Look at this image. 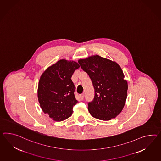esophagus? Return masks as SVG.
<instances>
[{"instance_id": "34e87169", "label": "esophagus", "mask_w": 161, "mask_h": 161, "mask_svg": "<svg viewBox=\"0 0 161 161\" xmlns=\"http://www.w3.org/2000/svg\"><path fill=\"white\" fill-rule=\"evenodd\" d=\"M83 97H84V95L83 94H80L79 95V99L80 100H83Z\"/></svg>"}]
</instances>
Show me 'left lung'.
Wrapping results in <instances>:
<instances>
[{"label":"left lung","instance_id":"left-lung-1","mask_svg":"<svg viewBox=\"0 0 161 161\" xmlns=\"http://www.w3.org/2000/svg\"><path fill=\"white\" fill-rule=\"evenodd\" d=\"M83 70L93 83L95 97L88 110L97 119L108 121L123 110L127 97L128 83L117 62L98 55L79 59Z\"/></svg>","mask_w":161,"mask_h":161}]
</instances>
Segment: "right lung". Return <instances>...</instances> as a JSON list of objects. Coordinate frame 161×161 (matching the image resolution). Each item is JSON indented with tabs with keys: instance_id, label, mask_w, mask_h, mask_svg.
<instances>
[{
	"instance_id": "right-lung-1",
	"label": "right lung",
	"mask_w": 161,
	"mask_h": 161,
	"mask_svg": "<svg viewBox=\"0 0 161 161\" xmlns=\"http://www.w3.org/2000/svg\"><path fill=\"white\" fill-rule=\"evenodd\" d=\"M80 67L73 60L62 59L48 67L39 80L37 96L43 112L55 121L67 119L78 103L71 77Z\"/></svg>"
}]
</instances>
